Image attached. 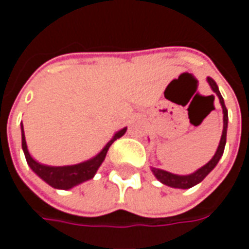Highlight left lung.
<instances>
[{"mask_svg": "<svg viewBox=\"0 0 249 249\" xmlns=\"http://www.w3.org/2000/svg\"><path fill=\"white\" fill-rule=\"evenodd\" d=\"M207 81L212 88V90L216 93V96L219 97L220 104H221V108H223V135H221V139H220V144L217 146V151L214 153V156L209 160L204 167H201L200 169H197L196 172L191 173V175H187V176H180V175H173V173H169L167 171H162V169H157V168H151L153 175L156 176V178L159 181H161L162 184H165L168 187L172 188H181V189H188V188L195 187L196 184L201 183L205 176L208 175L212 169H213L217 162H219L220 157L223 156L225 148V141H227V128H228V110L225 108L224 100L220 94L219 88H217V84L214 82L213 78L208 77Z\"/></svg>", "mask_w": 249, "mask_h": 249, "instance_id": "obj_1", "label": "left lung"}]
</instances>
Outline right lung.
Segmentation results:
<instances>
[{
	"mask_svg": "<svg viewBox=\"0 0 249 249\" xmlns=\"http://www.w3.org/2000/svg\"><path fill=\"white\" fill-rule=\"evenodd\" d=\"M125 132H126V128L119 130L112 137V140L104 146L103 151L100 152L97 156H94L90 160H88V161L74 164V165H65V167H49V165H44V164H40L38 161H36L35 159L30 156L29 151H28V146H26V140H25L24 126L21 124L22 149H24L25 157H26V161L29 164V167L45 183L49 184L51 187L57 188V189H71V188L76 187L78 184L93 178V176L96 175L100 165L105 160V156H107V152H108L109 146L112 145L117 139H120L121 136H124Z\"/></svg>",
	"mask_w": 249,
	"mask_h": 249,
	"instance_id": "1",
	"label": "right lung"
}]
</instances>
